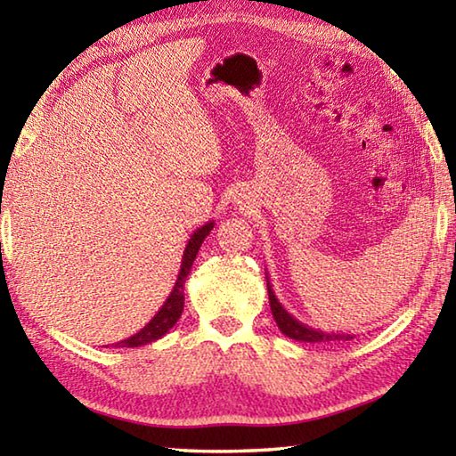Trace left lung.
I'll list each match as a JSON object with an SVG mask.
<instances>
[{
  "label": "left lung",
  "mask_w": 456,
  "mask_h": 456,
  "mask_svg": "<svg viewBox=\"0 0 456 456\" xmlns=\"http://www.w3.org/2000/svg\"><path fill=\"white\" fill-rule=\"evenodd\" d=\"M267 293H269V307H272V314H273V320L277 323V328L281 330V334H285L291 339H297V342H346V339H352L354 334H338V331H322V330H314L310 326H305L299 320L293 318V315L285 310V307L280 304V299H277L275 291L272 289V283H269V277H267Z\"/></svg>",
  "instance_id": "1"
}]
</instances>
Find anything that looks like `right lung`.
<instances>
[{
    "label": "right lung",
    "instance_id": "right-lung-1",
    "mask_svg": "<svg viewBox=\"0 0 456 456\" xmlns=\"http://www.w3.org/2000/svg\"><path fill=\"white\" fill-rule=\"evenodd\" d=\"M215 227V223L209 221L205 223L203 227H199L195 233L191 235L187 247L183 251V261H181V269L179 275H176V281L173 285V291L168 293L167 302L160 305V310L154 314V318L146 323V326L136 331L134 336H130L126 339H122L117 346L118 348H138V346H146L151 342H157L159 338H163L168 330H171L176 322H179L181 314H183V305H184V280L191 273L192 261H195L197 253L203 245L205 237L211 233V229Z\"/></svg>",
    "mask_w": 456,
    "mask_h": 456
}]
</instances>
